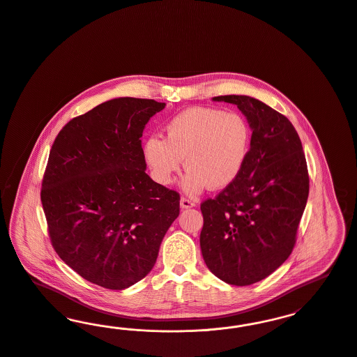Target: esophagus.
I'll list each match as a JSON object with an SVG mask.
<instances>
[{
    "label": "esophagus",
    "mask_w": 357,
    "mask_h": 357,
    "mask_svg": "<svg viewBox=\"0 0 357 357\" xmlns=\"http://www.w3.org/2000/svg\"><path fill=\"white\" fill-rule=\"evenodd\" d=\"M191 207H195V202L187 199V198H182L181 199V208L182 210H187V208H191Z\"/></svg>",
    "instance_id": "esophagus-1"
}]
</instances>
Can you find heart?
Returning <instances> with one entry per match:
<instances>
[{"label":"heart","mask_w":357,"mask_h":357,"mask_svg":"<svg viewBox=\"0 0 357 357\" xmlns=\"http://www.w3.org/2000/svg\"><path fill=\"white\" fill-rule=\"evenodd\" d=\"M165 139L150 137L143 157L159 185H172L187 169L182 190L195 197L207 187L223 190L242 174L248 159L252 130L239 113L195 106L172 116L165 128Z\"/></svg>","instance_id":"heart-1"}]
</instances>
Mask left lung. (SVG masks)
Wrapping results in <instances>:
<instances>
[{"label":"left lung","mask_w":357,"mask_h":357,"mask_svg":"<svg viewBox=\"0 0 357 357\" xmlns=\"http://www.w3.org/2000/svg\"><path fill=\"white\" fill-rule=\"evenodd\" d=\"M236 105L252 130L239 178L200 206V250L208 270L232 285H250L292 252L310 178L299 135L284 115L248 96H220Z\"/></svg>","instance_id":"8db88e82"}]
</instances>
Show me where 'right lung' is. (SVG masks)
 I'll list each match as a JSON object with an SVG mask.
<instances>
[{"instance_id": "add662e5", "label": "right lung", "mask_w": 357, "mask_h": 357, "mask_svg": "<svg viewBox=\"0 0 357 357\" xmlns=\"http://www.w3.org/2000/svg\"><path fill=\"white\" fill-rule=\"evenodd\" d=\"M166 103L106 100L73 118L52 146L41 202L52 244L90 283L125 289L153 270L179 194L146 174L143 130Z\"/></svg>"}]
</instances>
